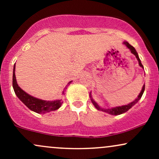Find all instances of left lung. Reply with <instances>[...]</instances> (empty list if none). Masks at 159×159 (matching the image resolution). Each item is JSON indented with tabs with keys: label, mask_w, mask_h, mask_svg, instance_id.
<instances>
[{
	"label": "left lung",
	"mask_w": 159,
	"mask_h": 159,
	"mask_svg": "<svg viewBox=\"0 0 159 159\" xmlns=\"http://www.w3.org/2000/svg\"><path fill=\"white\" fill-rule=\"evenodd\" d=\"M123 43L125 45V46L127 47L129 49V50L131 51V53H132V54L136 57L137 60H138V64H139V66L140 67H141V68L143 69V65H142L141 62H140L139 56H138V52H136L135 48H134V47L132 46V45L129 44L128 42L125 41V42H123ZM144 90H145V84H143V87H142V90H141V91H140L139 95L138 96V97H137L134 100V101L128 104V105H122V106L111 107V108H110V107H109V108H103V107L99 106V105H98V104L94 101L93 98H92V96H91V92L90 93V97L91 102H92L93 105H94V107H96V108L97 109L98 111H103V112L107 113V114H109L111 115H114V116H116V115H120V114H124V113H125L126 111H129V109H130L132 106H134V105H135V104L140 99V98L142 97V95H143V93Z\"/></svg>",
	"instance_id": "left-lung-1"
}]
</instances>
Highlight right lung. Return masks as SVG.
Instances as JSON below:
<instances>
[{
	"label": "right lung",
	"mask_w": 159,
	"mask_h": 159,
	"mask_svg": "<svg viewBox=\"0 0 159 159\" xmlns=\"http://www.w3.org/2000/svg\"><path fill=\"white\" fill-rule=\"evenodd\" d=\"M16 63L13 66V75H12V87H13L14 92L17 97L28 107L30 110H31L37 114H45V113L51 112L52 111H56L61 107L63 104V100L57 99L54 101H46V100L40 99V98H36L34 96H30V94L27 93L25 91H24L21 87L18 85L17 81H16ZM72 81H69L66 87L63 89L62 95H65L66 90L67 89V86L70 84Z\"/></svg>",
	"instance_id": "1"
}]
</instances>
